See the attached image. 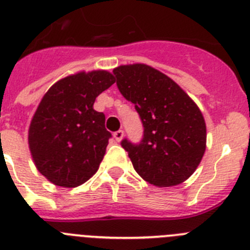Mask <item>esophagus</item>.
Returning a JSON list of instances; mask_svg holds the SVG:
<instances>
[{"mask_svg":"<svg viewBox=\"0 0 250 250\" xmlns=\"http://www.w3.org/2000/svg\"><path fill=\"white\" fill-rule=\"evenodd\" d=\"M123 137H125V132H123V130L120 129V130H117V132L113 133V138H115L117 142H121V140L123 139Z\"/></svg>","mask_w":250,"mask_h":250,"instance_id":"obj_1","label":"esophagus"}]
</instances>
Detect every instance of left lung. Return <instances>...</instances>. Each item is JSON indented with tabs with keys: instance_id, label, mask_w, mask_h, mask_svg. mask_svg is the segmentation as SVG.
<instances>
[{
	"instance_id": "8db88e82",
	"label": "left lung",
	"mask_w": 250,
	"mask_h": 250,
	"mask_svg": "<svg viewBox=\"0 0 250 250\" xmlns=\"http://www.w3.org/2000/svg\"><path fill=\"white\" fill-rule=\"evenodd\" d=\"M113 74L144 127L139 144L127 139L121 143L137 173L156 187L183 183L194 173L207 149L202 111L176 82L147 64L120 66Z\"/></svg>"
}]
</instances>
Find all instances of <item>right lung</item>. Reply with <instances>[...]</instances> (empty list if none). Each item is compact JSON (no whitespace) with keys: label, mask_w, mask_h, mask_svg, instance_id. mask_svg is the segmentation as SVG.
Segmentation results:
<instances>
[{"label":"right lung","mask_w":250,"mask_h":250,"mask_svg":"<svg viewBox=\"0 0 250 250\" xmlns=\"http://www.w3.org/2000/svg\"><path fill=\"white\" fill-rule=\"evenodd\" d=\"M113 83L107 71L79 72L60 79L41 99L28 143L36 168L51 183L74 188L99 169L111 133L94 103Z\"/></svg>","instance_id":"1"}]
</instances>
